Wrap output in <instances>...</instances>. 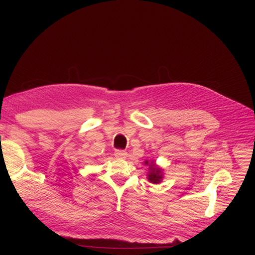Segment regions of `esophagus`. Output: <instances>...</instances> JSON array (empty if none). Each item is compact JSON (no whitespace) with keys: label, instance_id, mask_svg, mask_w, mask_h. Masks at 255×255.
I'll return each instance as SVG.
<instances>
[{"label":"esophagus","instance_id":"esophagus-1","mask_svg":"<svg viewBox=\"0 0 255 255\" xmlns=\"http://www.w3.org/2000/svg\"><path fill=\"white\" fill-rule=\"evenodd\" d=\"M115 156L118 158H126L128 156V153L123 150H117L115 152Z\"/></svg>","mask_w":255,"mask_h":255}]
</instances>
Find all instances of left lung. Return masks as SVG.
<instances>
[{"instance_id":"left-lung-1","label":"left lung","mask_w":255,"mask_h":255,"mask_svg":"<svg viewBox=\"0 0 255 255\" xmlns=\"http://www.w3.org/2000/svg\"><path fill=\"white\" fill-rule=\"evenodd\" d=\"M144 165L148 166L146 177L148 181L153 184H158L164 179V169L156 165L155 160H144Z\"/></svg>"}]
</instances>
